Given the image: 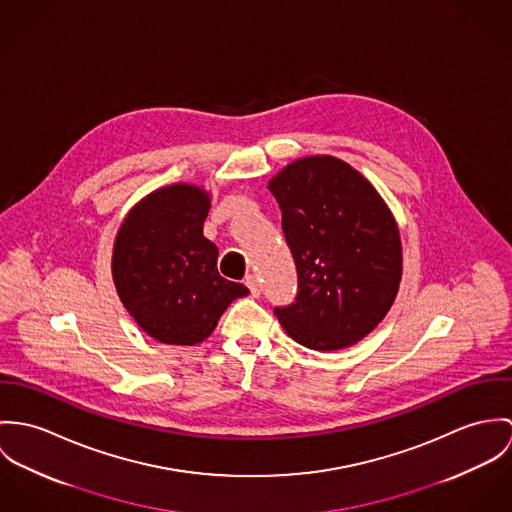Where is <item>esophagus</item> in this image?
Segmentation results:
<instances>
[{"instance_id":"34e87169","label":"esophagus","mask_w":512,"mask_h":512,"mask_svg":"<svg viewBox=\"0 0 512 512\" xmlns=\"http://www.w3.org/2000/svg\"><path fill=\"white\" fill-rule=\"evenodd\" d=\"M245 284H247V288L251 290V294H253V296H259V294H261L259 279H257L255 275H247V277H245Z\"/></svg>"}]
</instances>
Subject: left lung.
Listing matches in <instances>:
<instances>
[{"label": "left lung", "instance_id": "1", "mask_svg": "<svg viewBox=\"0 0 512 512\" xmlns=\"http://www.w3.org/2000/svg\"><path fill=\"white\" fill-rule=\"evenodd\" d=\"M283 212L298 288L275 314L292 340L334 351L389 312L402 273L397 224L377 190L334 157H306L269 184Z\"/></svg>", "mask_w": 512, "mask_h": 512}]
</instances>
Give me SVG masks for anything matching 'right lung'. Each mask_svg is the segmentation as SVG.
Listing matches in <instances>:
<instances>
[{"label": "right lung", "instance_id": "obj_1", "mask_svg": "<svg viewBox=\"0 0 512 512\" xmlns=\"http://www.w3.org/2000/svg\"><path fill=\"white\" fill-rule=\"evenodd\" d=\"M210 198L174 184L143 198L115 237L117 294L155 340L194 345L206 340L231 300L249 290L218 273V247L204 237Z\"/></svg>", "mask_w": 512, "mask_h": 512}]
</instances>
